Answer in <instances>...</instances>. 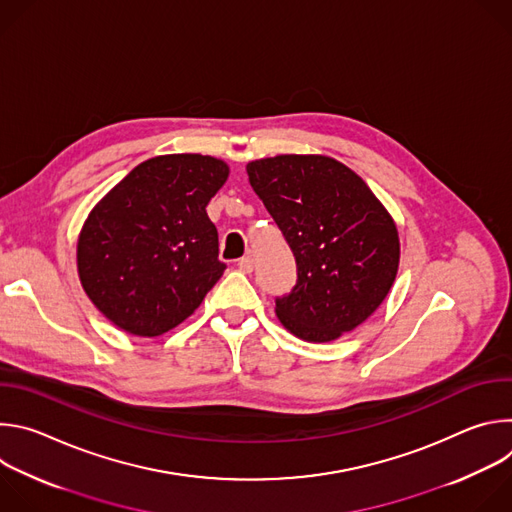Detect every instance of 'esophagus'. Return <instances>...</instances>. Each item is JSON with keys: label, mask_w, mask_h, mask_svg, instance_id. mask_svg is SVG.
<instances>
[{"label": "esophagus", "mask_w": 512, "mask_h": 512, "mask_svg": "<svg viewBox=\"0 0 512 512\" xmlns=\"http://www.w3.org/2000/svg\"><path fill=\"white\" fill-rule=\"evenodd\" d=\"M237 267H239V271H243V273H251L253 267H255V261H253V257L247 255V257H241V259H239Z\"/></svg>", "instance_id": "34e87169"}]
</instances>
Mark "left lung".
I'll list each match as a JSON object with an SVG mask.
<instances>
[{
	"label": "left lung",
	"mask_w": 512,
	"mask_h": 512,
	"mask_svg": "<svg viewBox=\"0 0 512 512\" xmlns=\"http://www.w3.org/2000/svg\"><path fill=\"white\" fill-rule=\"evenodd\" d=\"M247 174L298 265L291 294L275 300L283 328L306 342H330L360 326L399 269V233L383 202L328 156L263 158L249 162Z\"/></svg>",
	"instance_id": "left-lung-1"
}]
</instances>
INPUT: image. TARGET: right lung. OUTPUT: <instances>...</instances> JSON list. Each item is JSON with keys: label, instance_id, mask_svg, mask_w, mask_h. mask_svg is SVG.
<instances>
[{"label": "right lung", "instance_id": "right-lung-1", "mask_svg": "<svg viewBox=\"0 0 512 512\" xmlns=\"http://www.w3.org/2000/svg\"><path fill=\"white\" fill-rule=\"evenodd\" d=\"M227 178V162L212 156H156L95 204L79 235L77 269L109 322L152 338L194 314L227 267L206 214Z\"/></svg>", "mask_w": 512, "mask_h": 512}]
</instances>
